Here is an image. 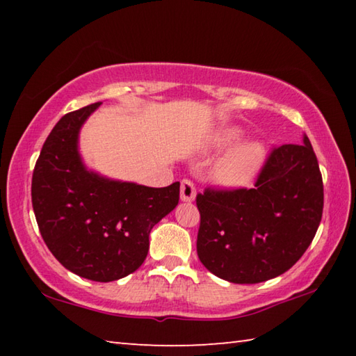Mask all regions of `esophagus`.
<instances>
[{"label": "esophagus", "instance_id": "esophagus-1", "mask_svg": "<svg viewBox=\"0 0 356 356\" xmlns=\"http://www.w3.org/2000/svg\"><path fill=\"white\" fill-rule=\"evenodd\" d=\"M196 196V186L188 179H184L182 184H180V200L185 202L195 201Z\"/></svg>", "mask_w": 356, "mask_h": 356}]
</instances>
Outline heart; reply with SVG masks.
Returning <instances> with one entry per match:
<instances>
[{"label":"heart","mask_w":356,"mask_h":356,"mask_svg":"<svg viewBox=\"0 0 356 356\" xmlns=\"http://www.w3.org/2000/svg\"><path fill=\"white\" fill-rule=\"evenodd\" d=\"M240 138V130L226 129L216 136L218 146H227ZM265 160V146L259 141L245 143L222 159L216 166L215 177L218 182L227 186H242L256 176L259 168Z\"/></svg>","instance_id":"b5f03b06"}]
</instances>
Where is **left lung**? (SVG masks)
Here are the masks:
<instances>
[{
	"instance_id": "8db88e82",
	"label": "left lung",
	"mask_w": 356,
	"mask_h": 356,
	"mask_svg": "<svg viewBox=\"0 0 356 356\" xmlns=\"http://www.w3.org/2000/svg\"><path fill=\"white\" fill-rule=\"evenodd\" d=\"M196 250L209 272L256 284L287 272L321 225L323 182L308 136L270 150L254 188H209L196 195Z\"/></svg>"
}]
</instances>
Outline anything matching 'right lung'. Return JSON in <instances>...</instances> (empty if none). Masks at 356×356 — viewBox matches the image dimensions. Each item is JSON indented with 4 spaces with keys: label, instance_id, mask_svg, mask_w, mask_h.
Wrapping results in <instances>:
<instances>
[{
    "label": "right lung",
    "instance_id": "add662e5",
    "mask_svg": "<svg viewBox=\"0 0 356 356\" xmlns=\"http://www.w3.org/2000/svg\"><path fill=\"white\" fill-rule=\"evenodd\" d=\"M100 102L59 119L42 146L31 184L40 236L65 268L110 282L141 267L149 234L179 204V182L163 188L118 182L88 171L78 131Z\"/></svg>",
    "mask_w": 356,
    "mask_h": 356
}]
</instances>
